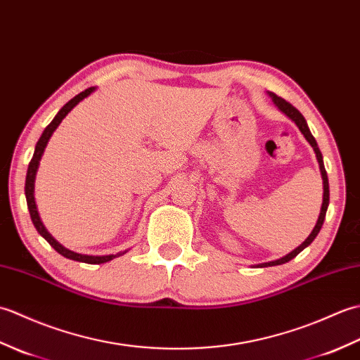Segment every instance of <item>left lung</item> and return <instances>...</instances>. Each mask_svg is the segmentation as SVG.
<instances>
[{"label": "left lung", "instance_id": "obj_1", "mask_svg": "<svg viewBox=\"0 0 360 360\" xmlns=\"http://www.w3.org/2000/svg\"><path fill=\"white\" fill-rule=\"evenodd\" d=\"M271 97H272V101H274V103L278 106V108L286 114L288 117H290L292 119L295 124H297V127H298V129H300L302 131V134L307 137V141L311 143V147L314 148V151H316V158H317V160H319V165H320V173H322V179H323V202H322V210H320V215H319V219H317V224H316V227L312 229V232H311V235L308 236L307 240H304L300 246H298L297 249H294L292 252H290V254H288L286 257H283V258H280V259H275V262H269V263H263V264H259L262 267H267V266H277V264H283V263H288V262H290V259H292L294 257H297L298 254H300V252L304 249V248H308L309 244L314 241V238L316 236L319 235V232H320V229H322V226H323V221H325V217H326V209H328V204H330V184H328V176H326V170H325V165H323V158H322V153H320V150H319V145H317V142H316V139H314V136L311 134V131H309V128H308V124H307V120H304V117L302 116V112L298 111L295 106H292L290 105L289 102H286L285 98H281V97H278L277 94H271Z\"/></svg>", "mask_w": 360, "mask_h": 360}]
</instances>
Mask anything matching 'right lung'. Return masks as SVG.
Segmentation results:
<instances>
[{"mask_svg":"<svg viewBox=\"0 0 360 360\" xmlns=\"http://www.w3.org/2000/svg\"><path fill=\"white\" fill-rule=\"evenodd\" d=\"M96 88L91 86L85 91H82L80 94L75 96L74 98H71L70 102H68L62 110H60L57 112V116L53 117V120L51 122V124L44 128V131L41 134L40 139H38L37 145H35V151H34V156L32 159H30L29 162V167H27V174H26V186H25V193H26V201H27V209H29V213H30V219H32V223L35 226V229L38 231V233H40L43 238L48 241L51 246L56 249L60 255H63L66 258L70 259H75V262H82V263H88V264H102V263H106L110 262V259L116 258V257H120L124 255L125 252H120V254L117 255H103V257H93V255H82V254H77V252H72V250H68L66 248H63L62 244L57 243L56 240L52 238L51 233L46 231L43 223L40 221V217H38V212H37V205H35V200H34V182H35V174H37V168H38V164H40V159L43 156V151L46 148V145H48V141L49 137L52 136V133L56 131V128L60 125V122H62L65 119V116L68 112H70L75 105H77L80 101H83V98L88 97L91 93H93Z\"/></svg>","mask_w":360,"mask_h":360,"instance_id":"1","label":"right lung"}]
</instances>
